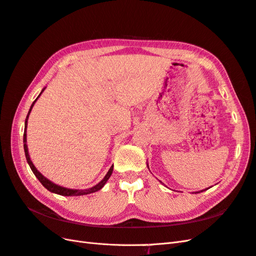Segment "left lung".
Here are the masks:
<instances>
[{"instance_id": "left-lung-1", "label": "left lung", "mask_w": 256, "mask_h": 256, "mask_svg": "<svg viewBox=\"0 0 256 256\" xmlns=\"http://www.w3.org/2000/svg\"><path fill=\"white\" fill-rule=\"evenodd\" d=\"M197 193H198V192H197Z\"/></svg>"}]
</instances>
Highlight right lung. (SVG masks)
Masks as SVG:
<instances>
[{
    "label": "right lung",
    "instance_id": "obj_1",
    "mask_svg": "<svg viewBox=\"0 0 256 256\" xmlns=\"http://www.w3.org/2000/svg\"><path fill=\"white\" fill-rule=\"evenodd\" d=\"M44 91V90H42ZM40 92V93H42ZM40 96H38V98H40ZM36 98V100H38ZM36 100L33 102V104L31 105V108H30V110H28V116H26V124H24V153H26V160H28V165H30V167H31V170H32V172H34V174L36 176V178H38L40 181V184L45 186L48 191H50V192H52V193H56V194H60V195H63V196H79V195H86V194H90V193H94V192H96V191H98V190H100L102 188H103L104 186H105V184L107 182V180L109 179V177L112 176V170H114V165L110 167V170H108V172H107V174L106 176L104 177V179L102 180L98 184H96V186H92L91 188H88V190H72V188H62V186H56V184H52V182L51 181H49L48 179H46L45 177L42 176V174L40 172H38V170L35 168V166L33 165V163H32V160H30V156H28V146H26V123H28V114H30V112H31V109H32V107H33V105H34V103L36 102Z\"/></svg>",
    "mask_w": 256,
    "mask_h": 256
}]
</instances>
